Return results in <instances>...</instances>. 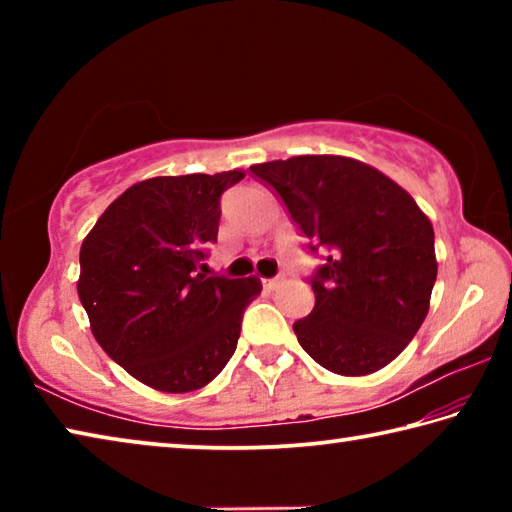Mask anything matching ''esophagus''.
<instances>
[{"mask_svg":"<svg viewBox=\"0 0 512 512\" xmlns=\"http://www.w3.org/2000/svg\"><path fill=\"white\" fill-rule=\"evenodd\" d=\"M282 282H284V275H277V277H271V280H264V287L273 291V289L280 287Z\"/></svg>","mask_w":512,"mask_h":512,"instance_id":"obj_1","label":"esophagus"}]
</instances>
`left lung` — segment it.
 I'll return each instance as SVG.
<instances>
[{
	"label": "left lung",
	"mask_w": 512,
	"mask_h": 512,
	"mask_svg": "<svg viewBox=\"0 0 512 512\" xmlns=\"http://www.w3.org/2000/svg\"><path fill=\"white\" fill-rule=\"evenodd\" d=\"M282 198L309 250L316 305L293 323L311 359L336 375L391 363L429 311L438 264L431 221L384 173L341 155H298L250 167Z\"/></svg>",
	"instance_id": "8db88e82"
}]
</instances>
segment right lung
I'll return each mask as SVG.
<instances>
[{
    "instance_id": "1",
    "label": "right lung",
    "mask_w": 512,
    "mask_h": 512,
    "mask_svg": "<svg viewBox=\"0 0 512 512\" xmlns=\"http://www.w3.org/2000/svg\"><path fill=\"white\" fill-rule=\"evenodd\" d=\"M244 171L160 176L128 187L81 246L79 298L97 343L128 375L189 393L237 350L262 282L198 273L216 241L221 194Z\"/></svg>"
}]
</instances>
